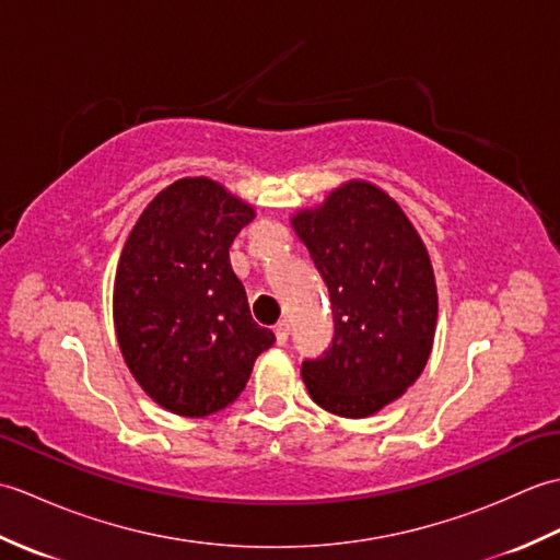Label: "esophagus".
Masks as SVG:
<instances>
[{"mask_svg": "<svg viewBox=\"0 0 560 560\" xmlns=\"http://www.w3.org/2000/svg\"><path fill=\"white\" fill-rule=\"evenodd\" d=\"M273 337H277L279 347H283V343L289 341V323H287V319H281V323L273 325Z\"/></svg>", "mask_w": 560, "mask_h": 560, "instance_id": "obj_1", "label": "esophagus"}]
</instances>
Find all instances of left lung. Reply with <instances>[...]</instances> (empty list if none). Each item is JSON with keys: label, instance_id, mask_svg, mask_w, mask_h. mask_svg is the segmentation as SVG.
Instances as JSON below:
<instances>
[{"label": "left lung", "instance_id": "left-lung-1", "mask_svg": "<svg viewBox=\"0 0 560 560\" xmlns=\"http://www.w3.org/2000/svg\"><path fill=\"white\" fill-rule=\"evenodd\" d=\"M291 225L325 279L335 339L303 361L315 404L365 419L407 392L433 351L438 289L431 255L407 213L383 187L347 180Z\"/></svg>", "mask_w": 560, "mask_h": 560}]
</instances>
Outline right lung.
<instances>
[{
	"label": "right lung",
	"mask_w": 560,
	"mask_h": 560,
	"mask_svg": "<svg viewBox=\"0 0 560 560\" xmlns=\"http://www.w3.org/2000/svg\"><path fill=\"white\" fill-rule=\"evenodd\" d=\"M255 207L209 177H180L141 211L115 271L113 319L139 387L201 419L245 389L273 343L247 307L229 247Z\"/></svg>",
	"instance_id": "right-lung-1"
}]
</instances>
